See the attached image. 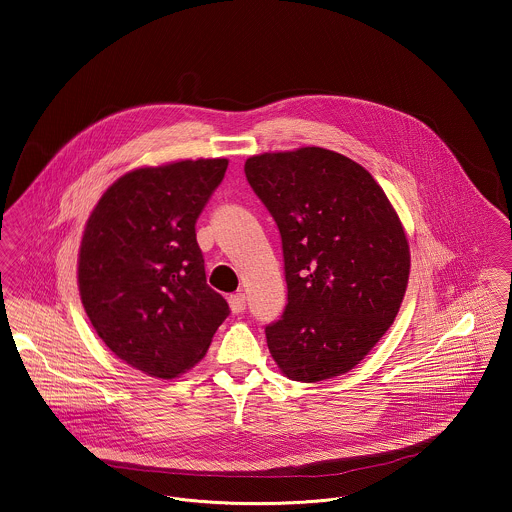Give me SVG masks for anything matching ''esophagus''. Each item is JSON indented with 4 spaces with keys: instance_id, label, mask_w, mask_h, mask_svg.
<instances>
[{
    "instance_id": "1",
    "label": "esophagus",
    "mask_w": 512,
    "mask_h": 512,
    "mask_svg": "<svg viewBox=\"0 0 512 512\" xmlns=\"http://www.w3.org/2000/svg\"><path fill=\"white\" fill-rule=\"evenodd\" d=\"M228 303H230V309H232V313H236V315L244 313L245 297L242 295V293H234V295H230V297H228Z\"/></svg>"
}]
</instances>
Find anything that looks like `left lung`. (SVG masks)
<instances>
[{
    "mask_svg": "<svg viewBox=\"0 0 512 512\" xmlns=\"http://www.w3.org/2000/svg\"><path fill=\"white\" fill-rule=\"evenodd\" d=\"M244 171L282 238L288 303L265 328L272 359L297 382L340 376L401 307L411 268L403 226L370 172L330 149L255 155Z\"/></svg>",
    "mask_w": 512,
    "mask_h": 512,
    "instance_id": "1",
    "label": "left lung"
}]
</instances>
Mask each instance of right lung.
Returning a JSON list of instances; mask_svg holds the SVG:
<instances>
[{"instance_id": "add662e5", "label": "right lung", "mask_w": 512, "mask_h": 512, "mask_svg": "<svg viewBox=\"0 0 512 512\" xmlns=\"http://www.w3.org/2000/svg\"><path fill=\"white\" fill-rule=\"evenodd\" d=\"M226 167V159H197L128 172L86 222L78 257L86 315L121 361L149 376L192 368L230 315L207 286L195 238Z\"/></svg>"}]
</instances>
